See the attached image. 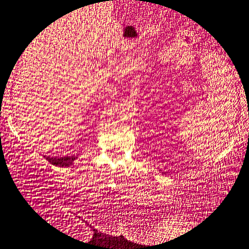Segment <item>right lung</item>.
I'll use <instances>...</instances> for the list:
<instances>
[{"label":"right lung","instance_id":"right-lung-1","mask_svg":"<svg viewBox=\"0 0 249 249\" xmlns=\"http://www.w3.org/2000/svg\"><path fill=\"white\" fill-rule=\"evenodd\" d=\"M46 157V156H45ZM48 161L53 165L57 166H71L73 164V161L75 160L76 157L71 156V157H46Z\"/></svg>","mask_w":249,"mask_h":249}]
</instances>
